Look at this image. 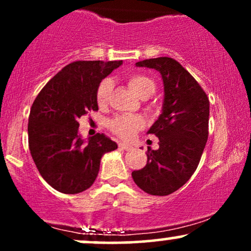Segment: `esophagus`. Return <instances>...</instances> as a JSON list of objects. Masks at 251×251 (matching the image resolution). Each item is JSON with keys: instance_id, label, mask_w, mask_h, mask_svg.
<instances>
[{"instance_id": "obj_1", "label": "esophagus", "mask_w": 251, "mask_h": 251, "mask_svg": "<svg viewBox=\"0 0 251 251\" xmlns=\"http://www.w3.org/2000/svg\"><path fill=\"white\" fill-rule=\"evenodd\" d=\"M119 149L120 150H125V151H128V150L132 149L131 145H128V144H125V143H119Z\"/></svg>"}]
</instances>
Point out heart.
<instances>
[{
	"label": "heart",
	"instance_id": "obj_1",
	"mask_svg": "<svg viewBox=\"0 0 251 251\" xmlns=\"http://www.w3.org/2000/svg\"><path fill=\"white\" fill-rule=\"evenodd\" d=\"M127 83L135 93L142 98H148L155 91V82L151 77L144 74H132L127 77ZM113 81L111 79H103L98 85L96 91V100L99 107H105L109 101ZM145 125V120L140 116H129L123 114L118 116L109 122V129L123 139H129L135 132L142 129Z\"/></svg>",
	"mask_w": 251,
	"mask_h": 251
}]
</instances>
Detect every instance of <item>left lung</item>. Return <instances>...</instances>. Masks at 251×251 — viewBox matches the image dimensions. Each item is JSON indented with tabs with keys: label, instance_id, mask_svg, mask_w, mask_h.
<instances>
[{
	"label": "left lung",
	"instance_id": "left-lung-1",
	"mask_svg": "<svg viewBox=\"0 0 251 251\" xmlns=\"http://www.w3.org/2000/svg\"><path fill=\"white\" fill-rule=\"evenodd\" d=\"M135 65L162 74L165 99L162 114L149 129L159 139V149L148 148V163L132 172V178L148 194L166 196L181 188L200 164L209 135V98L172 57L160 56Z\"/></svg>",
	"mask_w": 251,
	"mask_h": 251
}]
</instances>
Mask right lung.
<instances>
[{"label": "right lung", "mask_w": 251, "mask_h": 251, "mask_svg": "<svg viewBox=\"0 0 251 251\" xmlns=\"http://www.w3.org/2000/svg\"><path fill=\"white\" fill-rule=\"evenodd\" d=\"M123 61H74L46 83L34 100L28 122V145L37 170L53 189L79 194L91 188L103 153L118 145L103 133L85 143L79 118L98 111L96 91Z\"/></svg>", "instance_id": "obj_1"}]
</instances>
